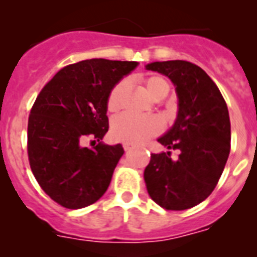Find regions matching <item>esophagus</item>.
<instances>
[{
    "label": "esophagus",
    "mask_w": 257,
    "mask_h": 257,
    "mask_svg": "<svg viewBox=\"0 0 257 257\" xmlns=\"http://www.w3.org/2000/svg\"><path fill=\"white\" fill-rule=\"evenodd\" d=\"M134 148V145H131V144H128V143H126V144H123V149L126 152H128V151H131V149Z\"/></svg>",
    "instance_id": "obj_1"
}]
</instances>
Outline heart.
Instances as JSON below:
<instances>
[{"mask_svg":"<svg viewBox=\"0 0 257 257\" xmlns=\"http://www.w3.org/2000/svg\"><path fill=\"white\" fill-rule=\"evenodd\" d=\"M145 90L153 100H162L169 95L171 86L166 78L157 74L139 77ZM126 81H119L113 86L106 99L109 112H115L121 108L122 97L126 91ZM162 131V122L154 115H134L123 113L115 117L112 122V136L115 140L128 144H142L152 136Z\"/></svg>","mask_w":257,"mask_h":257,"instance_id":"obj_1","label":"heart"}]
</instances>
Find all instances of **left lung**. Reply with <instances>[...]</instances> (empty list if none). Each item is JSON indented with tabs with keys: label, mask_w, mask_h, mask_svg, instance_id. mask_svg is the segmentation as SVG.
<instances>
[{
	"label": "left lung",
	"mask_w": 257,
	"mask_h": 257,
	"mask_svg": "<svg viewBox=\"0 0 257 257\" xmlns=\"http://www.w3.org/2000/svg\"><path fill=\"white\" fill-rule=\"evenodd\" d=\"M169 77L179 99L174 126L158 142L171 152L151 154L144 180L151 198L166 210H188L216 187L230 152V119L221 92L205 70L185 60L147 65Z\"/></svg>",
	"instance_id": "obj_1"
}]
</instances>
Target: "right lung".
I'll list each match as a JSON object with an SVG mask.
<instances>
[{"mask_svg":"<svg viewBox=\"0 0 257 257\" xmlns=\"http://www.w3.org/2000/svg\"><path fill=\"white\" fill-rule=\"evenodd\" d=\"M136 67V61H78L59 70L38 94L28 119L29 165L42 190L63 207L90 206L108 189L122 145L82 143L88 136L103 139L109 92Z\"/></svg>","mask_w":257,"mask_h":257,"instance_id":"1","label":"right lung"}]
</instances>
